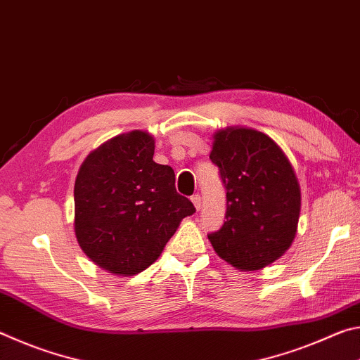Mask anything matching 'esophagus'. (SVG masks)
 Instances as JSON below:
<instances>
[{
  "label": "esophagus",
  "instance_id": "1",
  "mask_svg": "<svg viewBox=\"0 0 360 360\" xmlns=\"http://www.w3.org/2000/svg\"><path fill=\"white\" fill-rule=\"evenodd\" d=\"M191 200H192L195 208H197V211H200V208H202V197H200L198 193H195V195H192Z\"/></svg>",
  "mask_w": 360,
  "mask_h": 360
}]
</instances>
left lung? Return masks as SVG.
I'll return each mask as SVG.
<instances>
[{
	"instance_id": "left-lung-1",
	"label": "left lung",
	"mask_w": 360,
	"mask_h": 360,
	"mask_svg": "<svg viewBox=\"0 0 360 360\" xmlns=\"http://www.w3.org/2000/svg\"><path fill=\"white\" fill-rule=\"evenodd\" d=\"M225 187L222 227L208 238L240 270L264 268L288 251L300 214V187L279 146L251 129L216 133L210 154Z\"/></svg>"
}]
</instances>
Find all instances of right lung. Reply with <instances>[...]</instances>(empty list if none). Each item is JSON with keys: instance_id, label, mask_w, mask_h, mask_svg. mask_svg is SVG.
<instances>
[{"instance_id": "add662e5", "label": "right lung", "mask_w": 360, "mask_h": 360, "mask_svg": "<svg viewBox=\"0 0 360 360\" xmlns=\"http://www.w3.org/2000/svg\"><path fill=\"white\" fill-rule=\"evenodd\" d=\"M154 148L146 131L125 133L94 150L77 173V243L115 275L133 276L154 264L179 222L195 212L176 192L173 168L152 160Z\"/></svg>"}]
</instances>
